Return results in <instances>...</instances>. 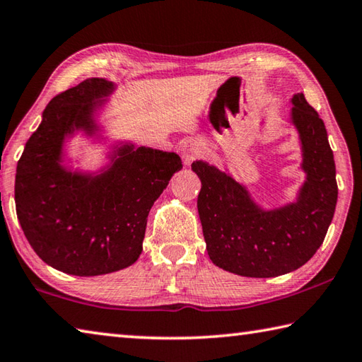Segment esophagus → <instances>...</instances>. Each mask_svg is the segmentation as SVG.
I'll return each mask as SVG.
<instances>
[{
  "mask_svg": "<svg viewBox=\"0 0 362 362\" xmlns=\"http://www.w3.org/2000/svg\"><path fill=\"white\" fill-rule=\"evenodd\" d=\"M182 155L185 164H192L204 155V144L198 139H187L182 144Z\"/></svg>",
  "mask_w": 362,
  "mask_h": 362,
  "instance_id": "obj_1",
  "label": "esophagus"
}]
</instances>
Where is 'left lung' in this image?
Returning a JSON list of instances; mask_svg holds the SVG:
<instances>
[{"label": "left lung", "instance_id": "obj_1", "mask_svg": "<svg viewBox=\"0 0 362 362\" xmlns=\"http://www.w3.org/2000/svg\"><path fill=\"white\" fill-rule=\"evenodd\" d=\"M291 120L302 144L307 180L298 201L262 210L231 175L204 161L198 212L207 253L215 266L244 277L267 279L296 271L323 244L337 204L336 163L325 123L305 96H293Z\"/></svg>", "mask_w": 362, "mask_h": 362}]
</instances>
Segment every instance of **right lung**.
Returning <instances> with one entry per match:
<instances>
[{
	"label": "right lung",
	"instance_id": "obj_1",
	"mask_svg": "<svg viewBox=\"0 0 362 362\" xmlns=\"http://www.w3.org/2000/svg\"><path fill=\"white\" fill-rule=\"evenodd\" d=\"M114 83L87 78L57 95L26 142L16 174V209L36 255L58 271L93 277L133 264L142 252L147 216L180 156L148 147L118 148L100 175L69 173L62 161L64 137L96 129L93 112Z\"/></svg>",
	"mask_w": 362,
	"mask_h": 362
}]
</instances>
